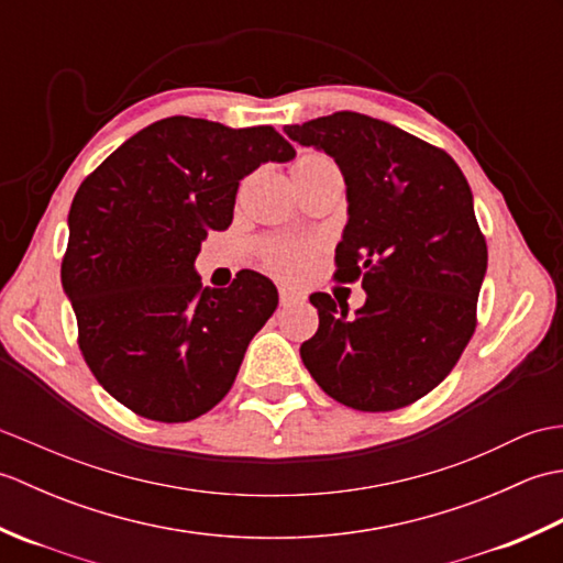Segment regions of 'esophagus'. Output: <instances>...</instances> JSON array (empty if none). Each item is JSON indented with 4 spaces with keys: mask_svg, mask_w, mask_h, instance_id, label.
I'll return each instance as SVG.
<instances>
[{
    "mask_svg": "<svg viewBox=\"0 0 563 563\" xmlns=\"http://www.w3.org/2000/svg\"><path fill=\"white\" fill-rule=\"evenodd\" d=\"M280 305H292V302H300L305 300V295L300 290H292V288H280Z\"/></svg>",
    "mask_w": 563,
    "mask_h": 563,
    "instance_id": "34e87169",
    "label": "esophagus"
}]
</instances>
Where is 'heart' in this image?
Segmentation results:
<instances>
[{"instance_id":"1","label":"heart","mask_w":563,"mask_h":563,"mask_svg":"<svg viewBox=\"0 0 563 563\" xmlns=\"http://www.w3.org/2000/svg\"><path fill=\"white\" fill-rule=\"evenodd\" d=\"M333 169H336V166H333V162L324 157V154L305 152L292 162L290 176L300 178V176H312V174L333 172ZM309 256H312V251L300 242H271L266 249H263V261H266V266L285 280L300 278L309 266Z\"/></svg>"}]
</instances>
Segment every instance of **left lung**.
I'll list each match as a JSON object with an SVG mask.
<instances>
[{"mask_svg": "<svg viewBox=\"0 0 563 563\" xmlns=\"http://www.w3.org/2000/svg\"><path fill=\"white\" fill-rule=\"evenodd\" d=\"M285 135L339 164L349 222L336 275L363 278L367 295L353 317L331 295H309L319 329L300 345L302 363L351 409L409 406L450 375L476 329L488 254L472 188L448 152L363 113L285 125Z\"/></svg>", "mask_w": 563, "mask_h": 563, "instance_id": "8db88e82", "label": "left lung"}]
</instances>
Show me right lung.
Returning a JSON list of instances; mask_svg holds the SVG:
<instances>
[{"label":"right lung","instance_id":"add662e5","mask_svg":"<svg viewBox=\"0 0 563 563\" xmlns=\"http://www.w3.org/2000/svg\"><path fill=\"white\" fill-rule=\"evenodd\" d=\"M292 157L271 125L172 115L84 178L67 218L63 290L84 361L113 399L184 423L232 389L278 290L256 271H239L230 288H202L196 256L208 230L232 224L239 181Z\"/></svg>","mask_w":563,"mask_h":563}]
</instances>
